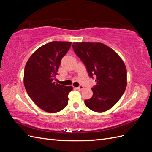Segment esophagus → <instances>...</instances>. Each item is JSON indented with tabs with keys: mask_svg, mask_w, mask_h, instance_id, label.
Returning a JSON list of instances; mask_svg holds the SVG:
<instances>
[{
	"mask_svg": "<svg viewBox=\"0 0 152 152\" xmlns=\"http://www.w3.org/2000/svg\"><path fill=\"white\" fill-rule=\"evenodd\" d=\"M76 89L78 90V91H82L83 89V86H79L78 87H77Z\"/></svg>",
	"mask_w": 152,
	"mask_h": 152,
	"instance_id": "34e87169",
	"label": "esophagus"
}]
</instances>
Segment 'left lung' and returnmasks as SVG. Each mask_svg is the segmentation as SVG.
Segmentation results:
<instances>
[{
    "label": "left lung",
    "mask_w": 152,
    "mask_h": 152,
    "mask_svg": "<svg viewBox=\"0 0 152 152\" xmlns=\"http://www.w3.org/2000/svg\"><path fill=\"white\" fill-rule=\"evenodd\" d=\"M72 48L86 65L91 77H96L93 96L85 104L95 112L109 110L125 92L127 70L117 53L101 43H73Z\"/></svg>",
    "instance_id": "1"
}]
</instances>
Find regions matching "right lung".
Listing matches in <instances>:
<instances>
[{
    "mask_svg": "<svg viewBox=\"0 0 152 152\" xmlns=\"http://www.w3.org/2000/svg\"><path fill=\"white\" fill-rule=\"evenodd\" d=\"M71 42L52 41L35 51L24 68V84L28 94L37 106L48 113L61 111L68 104L71 86L56 83L54 80L61 59Z\"/></svg>",
    "mask_w": 152,
    "mask_h": 152,
    "instance_id": "add662e5",
    "label": "right lung"
}]
</instances>
